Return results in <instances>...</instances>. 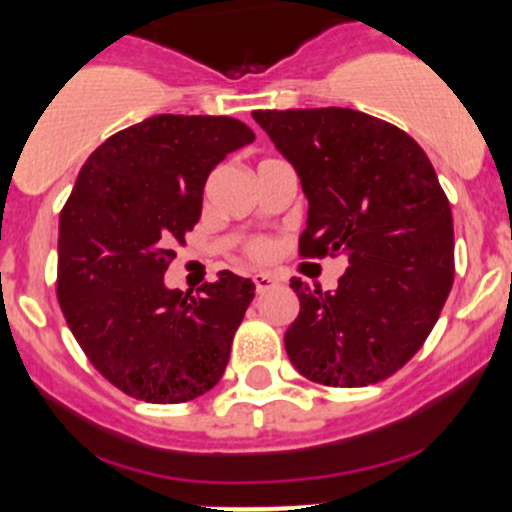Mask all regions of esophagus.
I'll return each mask as SVG.
<instances>
[{
	"instance_id": "esophagus-1",
	"label": "esophagus",
	"mask_w": 512,
	"mask_h": 512,
	"mask_svg": "<svg viewBox=\"0 0 512 512\" xmlns=\"http://www.w3.org/2000/svg\"><path fill=\"white\" fill-rule=\"evenodd\" d=\"M252 280H255L257 292H267V289H272L277 282H280L275 275H270V272H260V275H255Z\"/></svg>"
}]
</instances>
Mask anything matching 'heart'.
I'll use <instances>...</instances> for the list:
<instances>
[{"label":"heart","mask_w":512,"mask_h":512,"mask_svg":"<svg viewBox=\"0 0 512 512\" xmlns=\"http://www.w3.org/2000/svg\"><path fill=\"white\" fill-rule=\"evenodd\" d=\"M267 250H270V247H267V242H255V245H252V252H255L257 257H265Z\"/></svg>","instance_id":"1"}]
</instances>
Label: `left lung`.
I'll return each instance as SVG.
<instances>
[{
	"mask_svg": "<svg viewBox=\"0 0 512 512\" xmlns=\"http://www.w3.org/2000/svg\"><path fill=\"white\" fill-rule=\"evenodd\" d=\"M252 118L307 198L302 255L339 252L349 262L332 292L292 280L289 361L324 386L389 379L426 342L453 285V215L431 160L409 133L352 108Z\"/></svg>",
	"mask_w": 512,
	"mask_h": 512,
	"instance_id": "1",
	"label": "left lung"
}]
</instances>
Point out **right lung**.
<instances>
[{"instance_id":"add662e5","label":"right lung","mask_w":512,"mask_h":512,"mask_svg":"<svg viewBox=\"0 0 512 512\" xmlns=\"http://www.w3.org/2000/svg\"><path fill=\"white\" fill-rule=\"evenodd\" d=\"M255 141L227 116L160 113L91 153L59 220V304L91 364L128 396L180 404L225 374L252 280L220 272L198 297L165 287L210 170Z\"/></svg>"}]
</instances>
